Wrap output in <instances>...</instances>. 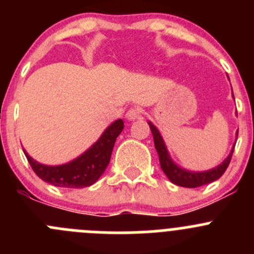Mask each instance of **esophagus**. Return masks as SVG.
Instances as JSON below:
<instances>
[{
    "label": "esophagus",
    "mask_w": 254,
    "mask_h": 254,
    "mask_svg": "<svg viewBox=\"0 0 254 254\" xmlns=\"http://www.w3.org/2000/svg\"><path fill=\"white\" fill-rule=\"evenodd\" d=\"M141 114H142L141 108L132 107V108H130L129 111L127 112L125 117H127V120H135V119H140V118H141Z\"/></svg>",
    "instance_id": "34e87169"
}]
</instances>
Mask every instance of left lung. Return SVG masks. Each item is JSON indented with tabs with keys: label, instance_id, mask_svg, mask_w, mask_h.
<instances>
[{
	"label": "left lung",
	"instance_id": "8db88e82",
	"mask_svg": "<svg viewBox=\"0 0 254 254\" xmlns=\"http://www.w3.org/2000/svg\"><path fill=\"white\" fill-rule=\"evenodd\" d=\"M232 96H234V93H232ZM148 125H150L151 132H152L153 135V141H155L156 151H157L158 157H160L161 168H162L165 175L168 177V179H170L173 184L186 187V188H196V187H201L204 186V184L211 183V182L219 179L220 177L224 175L226 168L229 167L232 153H234L235 146L232 147L231 152L227 156L226 160H225L221 165L217 166V167L212 168V170L204 171V172H190V171L181 168L179 166H177L172 161V158H171L167 147H166V143L163 141L162 136H161L157 127L150 122H148Z\"/></svg>",
	"mask_w": 254,
	"mask_h": 254
}]
</instances>
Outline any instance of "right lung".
<instances>
[{
    "label": "right lung",
    "mask_w": 254,
    "mask_h": 254,
    "mask_svg": "<svg viewBox=\"0 0 254 254\" xmlns=\"http://www.w3.org/2000/svg\"><path fill=\"white\" fill-rule=\"evenodd\" d=\"M123 129L124 122L122 119L115 120L86 152L65 165H43L33 160L25 150L23 151L35 175L44 182L61 188H84L96 183L104 173L111 161L115 140Z\"/></svg>",
    "instance_id": "right-lung-1"
}]
</instances>
